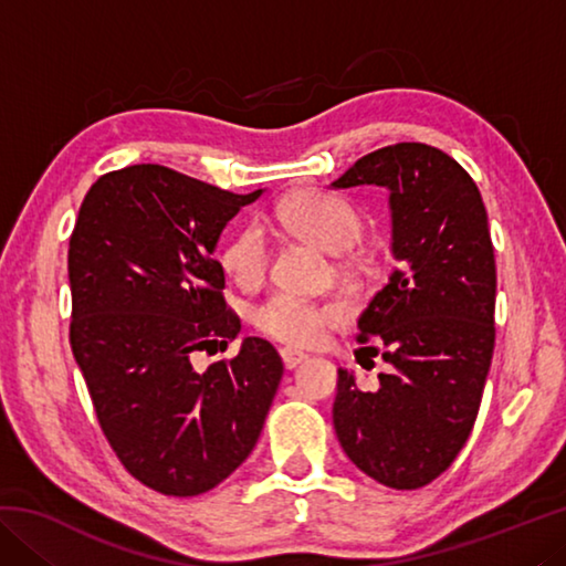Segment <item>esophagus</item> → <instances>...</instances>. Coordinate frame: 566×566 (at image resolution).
Here are the masks:
<instances>
[{
    "label": "esophagus",
    "instance_id": "34e87169",
    "mask_svg": "<svg viewBox=\"0 0 566 566\" xmlns=\"http://www.w3.org/2000/svg\"><path fill=\"white\" fill-rule=\"evenodd\" d=\"M280 354H282V361H284V367H286V369L300 367V364L306 359V354H304V352H300V349H292V347H284V349H280Z\"/></svg>",
    "mask_w": 566,
    "mask_h": 566
}]
</instances>
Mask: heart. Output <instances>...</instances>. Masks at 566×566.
Segmentation results:
<instances>
[{"instance_id":"b5f03b06","label":"heart","mask_w":566,"mask_h":566,"mask_svg":"<svg viewBox=\"0 0 566 566\" xmlns=\"http://www.w3.org/2000/svg\"><path fill=\"white\" fill-rule=\"evenodd\" d=\"M282 222L304 237L306 242L339 254L357 242L361 234V214L347 199L322 189H302L284 199L280 207ZM222 264L227 274L239 284L262 282L270 266V242L262 224H247L229 239ZM342 270L352 276H364L375 270V256L367 249H354ZM337 317L334 306L306 302L290 292H276L252 312L254 327L272 339L286 344H314Z\"/></svg>"}]
</instances>
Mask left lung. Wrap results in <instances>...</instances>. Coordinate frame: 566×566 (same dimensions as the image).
Here are the masks:
<instances>
[{"label": "left lung", "mask_w": 566, "mask_h": 566, "mask_svg": "<svg viewBox=\"0 0 566 566\" xmlns=\"http://www.w3.org/2000/svg\"><path fill=\"white\" fill-rule=\"evenodd\" d=\"M359 185L389 189L399 266L357 322V342L389 371L375 391L337 371L334 429L364 474L419 490L454 462L474 427L494 352V247L474 179L442 149L399 142L332 181Z\"/></svg>", "instance_id": "8db88e82"}]
</instances>
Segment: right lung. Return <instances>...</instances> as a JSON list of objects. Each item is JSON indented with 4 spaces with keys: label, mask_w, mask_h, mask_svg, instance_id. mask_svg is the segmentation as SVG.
Instances as JSON below:
<instances>
[{
    "label": "right lung",
    "mask_w": 566,
    "mask_h": 566,
    "mask_svg": "<svg viewBox=\"0 0 566 566\" xmlns=\"http://www.w3.org/2000/svg\"><path fill=\"white\" fill-rule=\"evenodd\" d=\"M159 165L94 181L70 239V344L124 469L167 496H195L252 454L282 379L266 339L195 369L242 324L214 260L227 222L254 199Z\"/></svg>",
    "instance_id": "obj_1"
}]
</instances>
